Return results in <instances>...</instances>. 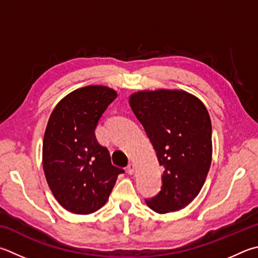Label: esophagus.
Listing matches in <instances>:
<instances>
[{
	"instance_id": "esophagus-1",
	"label": "esophagus",
	"mask_w": 258,
	"mask_h": 258,
	"mask_svg": "<svg viewBox=\"0 0 258 258\" xmlns=\"http://www.w3.org/2000/svg\"><path fill=\"white\" fill-rule=\"evenodd\" d=\"M126 171L128 172L130 175H132V174H134V171H135V165L133 162H130L128 163V166H127V168H126Z\"/></svg>"
}]
</instances>
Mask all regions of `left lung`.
Returning <instances> with one entry per match:
<instances>
[{
	"label": "left lung",
	"mask_w": 258,
	"mask_h": 258,
	"mask_svg": "<svg viewBox=\"0 0 258 258\" xmlns=\"http://www.w3.org/2000/svg\"><path fill=\"white\" fill-rule=\"evenodd\" d=\"M130 106L163 167L161 190L145 200L158 213L184 209L204 185L212 161V125L199 98L182 90L139 91Z\"/></svg>",
	"instance_id": "left-lung-1"
}]
</instances>
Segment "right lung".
<instances>
[{
    "instance_id": "add662e5",
    "label": "right lung",
    "mask_w": 258,
    "mask_h": 258,
    "mask_svg": "<svg viewBox=\"0 0 258 258\" xmlns=\"http://www.w3.org/2000/svg\"><path fill=\"white\" fill-rule=\"evenodd\" d=\"M117 97L113 89L89 86L69 93L51 113L43 142V167L51 193L76 214H90L105 205L117 176L108 149L97 141L100 117Z\"/></svg>"
}]
</instances>
